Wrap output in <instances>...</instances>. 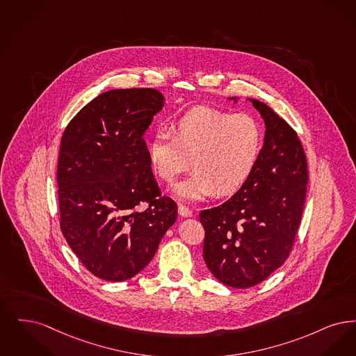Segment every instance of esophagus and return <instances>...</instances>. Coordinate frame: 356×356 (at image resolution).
<instances>
[{
	"mask_svg": "<svg viewBox=\"0 0 356 356\" xmlns=\"http://www.w3.org/2000/svg\"><path fill=\"white\" fill-rule=\"evenodd\" d=\"M178 214L184 218L193 217V210L185 204H178Z\"/></svg>",
	"mask_w": 356,
	"mask_h": 356,
	"instance_id": "1",
	"label": "esophagus"
}]
</instances>
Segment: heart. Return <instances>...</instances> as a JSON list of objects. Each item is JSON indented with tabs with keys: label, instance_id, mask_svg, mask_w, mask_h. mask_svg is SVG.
I'll list each match as a JSON object with an SVG mask.
<instances>
[{
	"label": "heart",
	"instance_id": "b5f03b06",
	"mask_svg": "<svg viewBox=\"0 0 356 356\" xmlns=\"http://www.w3.org/2000/svg\"><path fill=\"white\" fill-rule=\"evenodd\" d=\"M264 146L263 126L254 115L198 106L174 121L171 133L158 131L147 145L150 169L163 182H174L187 169L194 171L174 186L182 201L232 195L257 170Z\"/></svg>",
	"mask_w": 356,
	"mask_h": 356
}]
</instances>
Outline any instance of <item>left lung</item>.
Masks as SVG:
<instances>
[{
    "mask_svg": "<svg viewBox=\"0 0 356 356\" xmlns=\"http://www.w3.org/2000/svg\"><path fill=\"white\" fill-rule=\"evenodd\" d=\"M250 101L266 124L259 165L229 201L200 213L203 259L218 280L235 289L261 283L286 262L309 184L296 131L266 104Z\"/></svg>",
    "mask_w": 356,
    "mask_h": 356,
    "instance_id": "left-lung-1",
    "label": "left lung"
}]
</instances>
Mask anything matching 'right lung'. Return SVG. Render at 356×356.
Listing matches in <instances>:
<instances>
[{"mask_svg":"<svg viewBox=\"0 0 356 356\" xmlns=\"http://www.w3.org/2000/svg\"><path fill=\"white\" fill-rule=\"evenodd\" d=\"M162 106L163 95L152 88L110 90L81 108L62 134L60 227L82 264L108 282L142 271L177 219L143 140Z\"/></svg>","mask_w":356,"mask_h":356,"instance_id":"add662e5","label":"right lung"}]
</instances>
